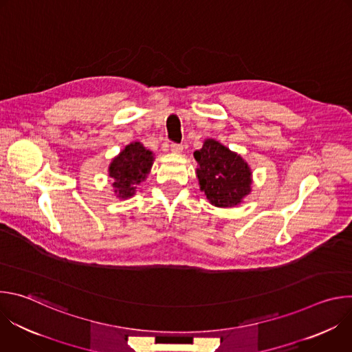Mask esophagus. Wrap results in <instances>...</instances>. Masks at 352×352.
I'll use <instances>...</instances> for the list:
<instances>
[{"label":"esophagus","mask_w":352,"mask_h":352,"mask_svg":"<svg viewBox=\"0 0 352 352\" xmlns=\"http://www.w3.org/2000/svg\"><path fill=\"white\" fill-rule=\"evenodd\" d=\"M170 148H171V152H173L174 155H179V153H182V146H181V144H175V143H173Z\"/></svg>","instance_id":"34e87169"}]
</instances>
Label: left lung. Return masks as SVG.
Masks as SVG:
<instances>
[{
    "label": "left lung",
    "instance_id": "obj_1",
    "mask_svg": "<svg viewBox=\"0 0 352 352\" xmlns=\"http://www.w3.org/2000/svg\"><path fill=\"white\" fill-rule=\"evenodd\" d=\"M193 157L199 188L216 208H234L252 192V170L236 152L216 139H206Z\"/></svg>",
    "mask_w": 352,
    "mask_h": 352
}]
</instances>
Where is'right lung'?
I'll use <instances>...</instances> for the list:
<instances>
[{"label":"right lung","instance_id":"right-lung-1","mask_svg":"<svg viewBox=\"0 0 352 352\" xmlns=\"http://www.w3.org/2000/svg\"><path fill=\"white\" fill-rule=\"evenodd\" d=\"M153 163V152L140 142L136 140L126 144L109 166L114 195L118 199L132 197L136 193V186L146 181Z\"/></svg>","mask_w":352,"mask_h":352}]
</instances>
